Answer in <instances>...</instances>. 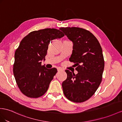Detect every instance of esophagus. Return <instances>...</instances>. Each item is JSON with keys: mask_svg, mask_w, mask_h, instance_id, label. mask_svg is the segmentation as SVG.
<instances>
[{"mask_svg": "<svg viewBox=\"0 0 122 122\" xmlns=\"http://www.w3.org/2000/svg\"><path fill=\"white\" fill-rule=\"evenodd\" d=\"M63 71V70H62V68H58V71Z\"/></svg>", "mask_w": 122, "mask_h": 122, "instance_id": "1", "label": "esophagus"}]
</instances>
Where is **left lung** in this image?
<instances>
[{
    "label": "left lung",
    "instance_id": "1",
    "mask_svg": "<svg viewBox=\"0 0 122 122\" xmlns=\"http://www.w3.org/2000/svg\"><path fill=\"white\" fill-rule=\"evenodd\" d=\"M60 30L73 43L69 60L76 64L78 71L75 75L65 71L67 77L62 84L63 93L71 102H85L91 97L102 82L105 66L102 48L88 30L79 27H62Z\"/></svg>",
    "mask_w": 122,
    "mask_h": 122
}]
</instances>
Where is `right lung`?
Segmentation results:
<instances>
[{
	"instance_id": "1",
	"label": "right lung",
	"mask_w": 122,
	"mask_h": 122,
	"mask_svg": "<svg viewBox=\"0 0 122 122\" xmlns=\"http://www.w3.org/2000/svg\"><path fill=\"white\" fill-rule=\"evenodd\" d=\"M64 36L61 31L45 28L33 31L21 41L14 55L13 74L18 87L24 95L38 98L47 91L57 73L56 68L48 69L42 65L51 41Z\"/></svg>"
}]
</instances>
